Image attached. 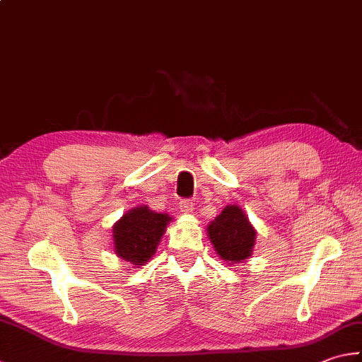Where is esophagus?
Masks as SVG:
<instances>
[{
  "label": "esophagus",
  "mask_w": 362,
  "mask_h": 362,
  "mask_svg": "<svg viewBox=\"0 0 362 362\" xmlns=\"http://www.w3.org/2000/svg\"><path fill=\"white\" fill-rule=\"evenodd\" d=\"M180 209L184 214H190L194 211V203L190 200H182V202H180Z\"/></svg>",
  "instance_id": "esophagus-1"
}]
</instances>
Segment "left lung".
Wrapping results in <instances>:
<instances>
[{"label": "left lung", "instance_id": "left-lung-1", "mask_svg": "<svg viewBox=\"0 0 362 362\" xmlns=\"http://www.w3.org/2000/svg\"><path fill=\"white\" fill-rule=\"evenodd\" d=\"M206 233L216 254L225 263H244L252 257L257 240V230L238 204H228L211 221Z\"/></svg>", "mask_w": 362, "mask_h": 362}]
</instances>
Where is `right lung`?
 I'll use <instances>...</instances> for the list:
<instances>
[{
	"label": "right lung",
	"instance_id": "obj_1",
	"mask_svg": "<svg viewBox=\"0 0 362 362\" xmlns=\"http://www.w3.org/2000/svg\"><path fill=\"white\" fill-rule=\"evenodd\" d=\"M170 222L172 217L168 214L156 213L148 206L126 211L112 227L115 254L134 268L146 264L156 254Z\"/></svg>",
	"mask_w": 362,
	"mask_h": 362
}]
</instances>
